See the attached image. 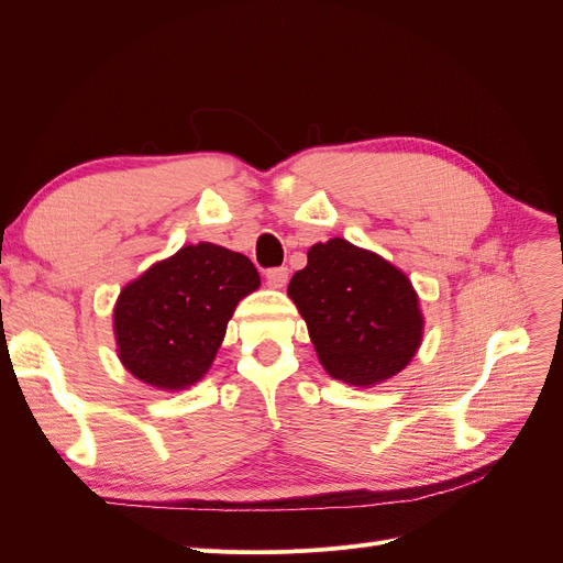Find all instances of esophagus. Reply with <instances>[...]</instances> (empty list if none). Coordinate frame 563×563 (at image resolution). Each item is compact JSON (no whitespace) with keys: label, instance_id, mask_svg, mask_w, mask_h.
Returning a JSON list of instances; mask_svg holds the SVG:
<instances>
[{"label":"esophagus","instance_id":"obj_1","mask_svg":"<svg viewBox=\"0 0 563 563\" xmlns=\"http://www.w3.org/2000/svg\"><path fill=\"white\" fill-rule=\"evenodd\" d=\"M265 279H267V286L272 288H284L286 282H288V267H269L265 272Z\"/></svg>","mask_w":563,"mask_h":563}]
</instances>
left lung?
I'll use <instances>...</instances> for the list:
<instances>
[{"mask_svg": "<svg viewBox=\"0 0 563 563\" xmlns=\"http://www.w3.org/2000/svg\"><path fill=\"white\" fill-rule=\"evenodd\" d=\"M288 296L321 366L347 385L397 376L422 340L418 296L404 272L338 236L308 251V267L296 272Z\"/></svg>", "mask_w": 563, "mask_h": 563, "instance_id": "obj_1", "label": "left lung"}]
</instances>
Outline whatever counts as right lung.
Returning a JSON list of instances; mask_svg holds the SVG:
<instances>
[{
    "instance_id": "right-lung-1",
    "label": "right lung",
    "mask_w": 563,
    "mask_h": 563,
    "mask_svg": "<svg viewBox=\"0 0 563 563\" xmlns=\"http://www.w3.org/2000/svg\"><path fill=\"white\" fill-rule=\"evenodd\" d=\"M258 286L246 255L207 242L183 246L119 296V360L152 387L185 389L209 371L236 302Z\"/></svg>"
}]
</instances>
